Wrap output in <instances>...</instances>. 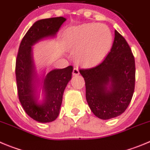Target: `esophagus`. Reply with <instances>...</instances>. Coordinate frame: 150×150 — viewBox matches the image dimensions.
<instances>
[{
	"label": "esophagus",
	"mask_w": 150,
	"mask_h": 150,
	"mask_svg": "<svg viewBox=\"0 0 150 150\" xmlns=\"http://www.w3.org/2000/svg\"><path fill=\"white\" fill-rule=\"evenodd\" d=\"M79 74V71L78 68H74L73 70V76H78Z\"/></svg>",
	"instance_id": "34e87169"
}]
</instances>
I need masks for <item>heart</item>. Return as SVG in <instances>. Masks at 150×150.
<instances>
[{
  "mask_svg": "<svg viewBox=\"0 0 150 150\" xmlns=\"http://www.w3.org/2000/svg\"><path fill=\"white\" fill-rule=\"evenodd\" d=\"M71 51L76 59L85 66L100 63L112 47V37L109 28L99 23H87L74 27L68 33Z\"/></svg>",
  "mask_w": 150,
  "mask_h": 150,
  "instance_id": "1",
  "label": "heart"
}]
</instances>
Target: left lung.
<instances>
[{"label":"left lung","instance_id":"obj_1","mask_svg":"<svg viewBox=\"0 0 150 150\" xmlns=\"http://www.w3.org/2000/svg\"><path fill=\"white\" fill-rule=\"evenodd\" d=\"M91 111L103 120L123 113L135 89V59L126 40L115 30L110 51L99 65L80 69Z\"/></svg>","mask_w":150,"mask_h":150}]
</instances>
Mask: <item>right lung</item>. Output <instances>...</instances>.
Segmentation results:
<instances>
[{"mask_svg":"<svg viewBox=\"0 0 150 150\" xmlns=\"http://www.w3.org/2000/svg\"><path fill=\"white\" fill-rule=\"evenodd\" d=\"M66 21L63 17L36 21L28 29L20 45L16 59L15 74L19 100L31 119L41 123L54 121L59 113L64 91L71 79L73 67L54 69L41 80L38 77L32 56V46L39 41L55 38ZM41 85L42 102H38L37 88Z\"/></svg>","mask_w":150,"mask_h":150,"instance_id":"add662e5","label":"right lung"}]
</instances>
